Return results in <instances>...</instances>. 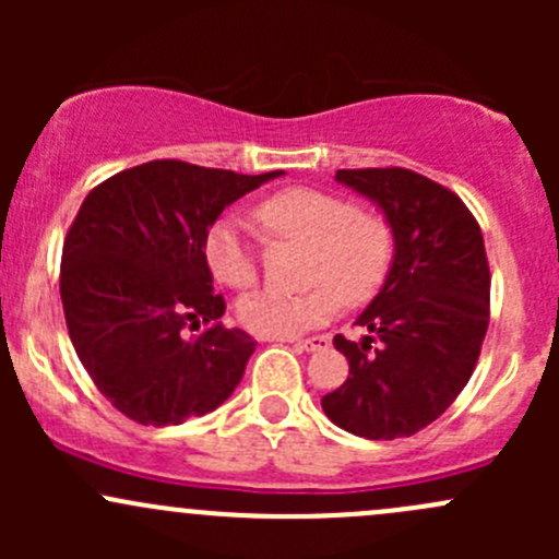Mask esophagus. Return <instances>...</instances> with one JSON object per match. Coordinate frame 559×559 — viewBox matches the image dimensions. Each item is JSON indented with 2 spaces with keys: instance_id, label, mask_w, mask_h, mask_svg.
Segmentation results:
<instances>
[{
  "instance_id": "esophagus-1",
  "label": "esophagus",
  "mask_w": 559,
  "mask_h": 559,
  "mask_svg": "<svg viewBox=\"0 0 559 559\" xmlns=\"http://www.w3.org/2000/svg\"><path fill=\"white\" fill-rule=\"evenodd\" d=\"M297 352H321V348L330 346V335H313L306 341H289Z\"/></svg>"
}]
</instances>
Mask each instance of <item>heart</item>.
Wrapping results in <instances>:
<instances>
[{"label":"heart","mask_w":559,"mask_h":559,"mask_svg":"<svg viewBox=\"0 0 559 559\" xmlns=\"http://www.w3.org/2000/svg\"><path fill=\"white\" fill-rule=\"evenodd\" d=\"M253 218L275 240L306 243L300 292H257L240 302V324L262 337H297L324 324L337 300L365 306L384 286L394 259V229L373 207H357L343 194L321 189H286L257 205ZM205 262L229 289H251L259 281V253L246 229L222 218L205 235Z\"/></svg>","instance_id":"heart-1"}]
</instances>
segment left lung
Returning a JSON list of instances; mask_svg holds the SVG:
<instances>
[{"label": "left lung", "mask_w": 559, "mask_h": 559, "mask_svg": "<svg viewBox=\"0 0 559 559\" xmlns=\"http://www.w3.org/2000/svg\"><path fill=\"white\" fill-rule=\"evenodd\" d=\"M394 229V259L359 313V343L335 335L348 379L321 397L324 414L359 438L392 441L425 430L473 376L489 324V262L481 227L447 186L405 170H337Z\"/></svg>", "instance_id": "left-lung-1"}]
</instances>
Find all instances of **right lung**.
I'll return each instance as SVG.
<instances>
[{"label":"right lung","instance_id":"right-lung-1","mask_svg":"<svg viewBox=\"0 0 559 559\" xmlns=\"http://www.w3.org/2000/svg\"><path fill=\"white\" fill-rule=\"evenodd\" d=\"M278 175L156 159L83 200L61 251V306L78 359L127 419L180 425L240 384L257 343L218 321L227 306L202 246L224 207Z\"/></svg>","mask_w":559,"mask_h":559}]
</instances>
